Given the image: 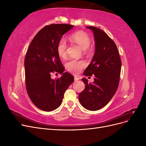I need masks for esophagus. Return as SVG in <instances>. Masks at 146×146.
Instances as JSON below:
<instances>
[{"instance_id": "esophagus-1", "label": "esophagus", "mask_w": 146, "mask_h": 146, "mask_svg": "<svg viewBox=\"0 0 146 146\" xmlns=\"http://www.w3.org/2000/svg\"><path fill=\"white\" fill-rule=\"evenodd\" d=\"M79 80V78L77 77H74V80L75 81H77Z\"/></svg>"}]
</instances>
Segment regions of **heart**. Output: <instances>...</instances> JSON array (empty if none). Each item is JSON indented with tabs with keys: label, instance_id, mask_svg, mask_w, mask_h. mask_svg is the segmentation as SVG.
I'll return each instance as SVG.
<instances>
[{
	"label": "heart",
	"instance_id": "obj_1",
	"mask_svg": "<svg viewBox=\"0 0 146 146\" xmlns=\"http://www.w3.org/2000/svg\"><path fill=\"white\" fill-rule=\"evenodd\" d=\"M70 38L73 41L78 44L82 48V49L85 50H86L90 46L91 39L90 36L88 34L82 31L74 33L70 36ZM66 48H67V43H66V39L64 38H61L56 46L57 54L61 58H64L66 56ZM85 66V63L83 61L70 59L66 63V68L70 72L77 74L81 71Z\"/></svg>",
	"mask_w": 146,
	"mask_h": 146
}]
</instances>
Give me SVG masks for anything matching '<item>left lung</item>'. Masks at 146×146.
<instances>
[{"mask_svg":"<svg viewBox=\"0 0 146 146\" xmlns=\"http://www.w3.org/2000/svg\"><path fill=\"white\" fill-rule=\"evenodd\" d=\"M86 28L94 34L95 53L83 74L85 76H94V81L90 83L85 78H82L85 88L78 99L84 108L96 111L107 105L115 94L119 83L121 61L115 43L107 33L92 26Z\"/></svg>","mask_w":146,"mask_h":146,"instance_id":"8db88e82","label":"left lung"}]
</instances>
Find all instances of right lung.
Wrapping results in <instances>:
<instances>
[{
  "label": "right lung",
  "instance_id": "add662e5",
  "mask_svg": "<svg viewBox=\"0 0 146 146\" xmlns=\"http://www.w3.org/2000/svg\"><path fill=\"white\" fill-rule=\"evenodd\" d=\"M74 27L66 24H51L42 28L31 42L24 60L26 89L30 100L38 108L51 111L62 103L66 90L74 77L66 72L57 54L56 46L63 35ZM62 75L56 80L51 74Z\"/></svg>",
  "mask_w": 146,
  "mask_h": 146
}]
</instances>
